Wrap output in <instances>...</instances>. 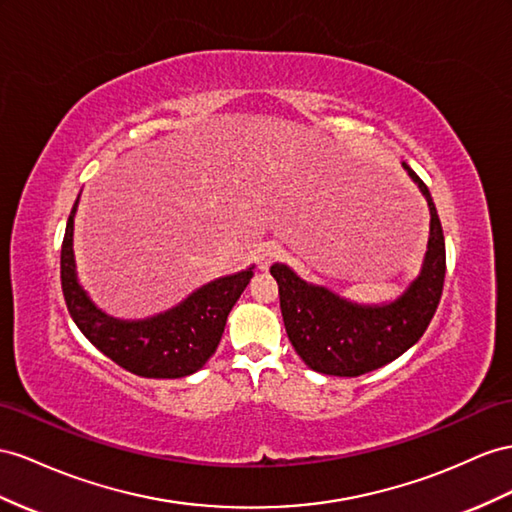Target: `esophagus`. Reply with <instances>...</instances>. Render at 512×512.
<instances>
[{"label": "esophagus", "instance_id": "1", "mask_svg": "<svg viewBox=\"0 0 512 512\" xmlns=\"http://www.w3.org/2000/svg\"><path fill=\"white\" fill-rule=\"evenodd\" d=\"M259 264H261V268H266V266H270V255L268 253H264L259 257Z\"/></svg>", "mask_w": 512, "mask_h": 512}]
</instances>
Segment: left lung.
Returning <instances> with one entry per match:
<instances>
[{"label": "left lung", "mask_w": 512, "mask_h": 512, "mask_svg": "<svg viewBox=\"0 0 512 512\" xmlns=\"http://www.w3.org/2000/svg\"><path fill=\"white\" fill-rule=\"evenodd\" d=\"M147 170L131 168L110 175L97 186V203L103 216L131 212L140 194L147 196ZM82 192L64 231L60 253V279L67 309L90 344L123 370L142 378H183L199 372L214 355L227 316L235 300L253 277V268L225 274L196 287L179 303L144 318H116L101 309L80 279L75 261V214Z\"/></svg>", "instance_id": "8db88e82"}]
</instances>
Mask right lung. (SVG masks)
Instances as JSON below:
<instances>
[{
    "instance_id": "right-lung-1",
    "label": "right lung",
    "mask_w": 512,
    "mask_h": 512,
    "mask_svg": "<svg viewBox=\"0 0 512 512\" xmlns=\"http://www.w3.org/2000/svg\"><path fill=\"white\" fill-rule=\"evenodd\" d=\"M424 194L430 231L422 268L406 290L389 303L363 305L324 285L307 283L285 264L270 268L279 283L287 337L311 370L331 376H361L404 355L435 316L445 277V242L437 207L424 181L400 162Z\"/></svg>"
}]
</instances>
